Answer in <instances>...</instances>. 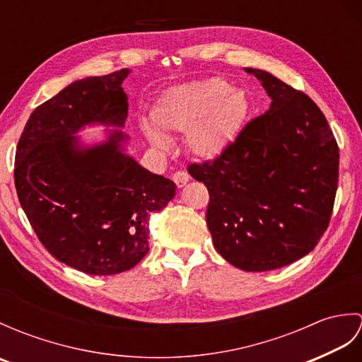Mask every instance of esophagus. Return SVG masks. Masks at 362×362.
<instances>
[{"label":"esophagus","instance_id":"1","mask_svg":"<svg viewBox=\"0 0 362 362\" xmlns=\"http://www.w3.org/2000/svg\"><path fill=\"white\" fill-rule=\"evenodd\" d=\"M173 180L175 182L177 188H183L188 183V180H189V174L187 171H177L173 175Z\"/></svg>","mask_w":362,"mask_h":362}]
</instances>
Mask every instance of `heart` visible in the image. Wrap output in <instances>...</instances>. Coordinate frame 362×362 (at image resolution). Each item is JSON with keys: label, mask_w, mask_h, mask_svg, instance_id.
I'll return each instance as SVG.
<instances>
[{"label": "heart", "mask_w": 362, "mask_h": 362, "mask_svg": "<svg viewBox=\"0 0 362 362\" xmlns=\"http://www.w3.org/2000/svg\"><path fill=\"white\" fill-rule=\"evenodd\" d=\"M249 95L221 78L189 81L166 88L151 107L141 132L152 148L168 151L166 134H187L191 156L214 161L233 148L250 117Z\"/></svg>", "instance_id": "b5f03b06"}]
</instances>
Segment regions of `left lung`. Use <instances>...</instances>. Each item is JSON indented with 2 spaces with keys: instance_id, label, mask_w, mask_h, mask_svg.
<instances>
[{
  "instance_id": "left-lung-1",
  "label": "left lung",
  "mask_w": 362,
  "mask_h": 362,
  "mask_svg": "<svg viewBox=\"0 0 362 362\" xmlns=\"http://www.w3.org/2000/svg\"><path fill=\"white\" fill-rule=\"evenodd\" d=\"M271 105L233 148L188 173L210 193L206 226L214 249L247 272L288 266L316 247L328 227L339 149L316 103L274 74L244 68Z\"/></svg>"
}]
</instances>
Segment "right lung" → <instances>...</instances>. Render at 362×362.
Here are the masks:
<instances>
[{
	"label": "right lung",
	"instance_id": "add662e5",
	"mask_svg": "<svg viewBox=\"0 0 362 362\" xmlns=\"http://www.w3.org/2000/svg\"><path fill=\"white\" fill-rule=\"evenodd\" d=\"M130 70L78 79L30 113L15 153V188L54 258L90 275H113L149 252V219L175 183L143 168L122 132ZM105 127L101 141L80 134Z\"/></svg>",
	"mask_w": 362,
	"mask_h": 362
}]
</instances>
